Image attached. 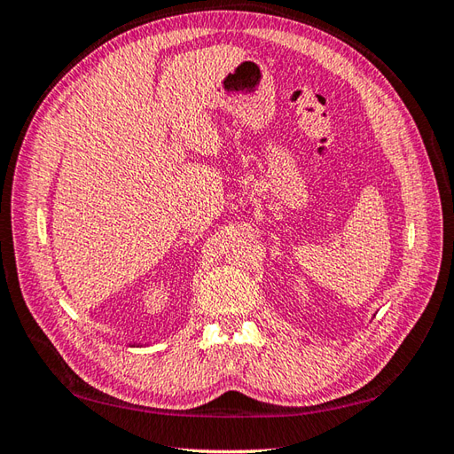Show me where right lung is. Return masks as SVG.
Returning a JSON list of instances; mask_svg holds the SVG:
<instances>
[{"label":"right lung","mask_w":454,"mask_h":454,"mask_svg":"<svg viewBox=\"0 0 454 454\" xmlns=\"http://www.w3.org/2000/svg\"><path fill=\"white\" fill-rule=\"evenodd\" d=\"M130 345H137V347H138V345H142V343H137V341H132Z\"/></svg>","instance_id":"obj_1"}]
</instances>
